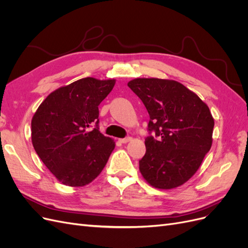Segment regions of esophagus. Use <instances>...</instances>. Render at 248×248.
Segmentation results:
<instances>
[{
  "label": "esophagus",
  "mask_w": 248,
  "mask_h": 248,
  "mask_svg": "<svg viewBox=\"0 0 248 248\" xmlns=\"http://www.w3.org/2000/svg\"><path fill=\"white\" fill-rule=\"evenodd\" d=\"M119 140H120V142H122V144H126V142L132 140V138L131 137H127L125 139H120Z\"/></svg>",
  "instance_id": "1"
}]
</instances>
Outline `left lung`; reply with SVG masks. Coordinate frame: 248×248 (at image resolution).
<instances>
[{"instance_id":"1","label":"left lung","mask_w":248,"mask_h":248,"mask_svg":"<svg viewBox=\"0 0 248 248\" xmlns=\"http://www.w3.org/2000/svg\"><path fill=\"white\" fill-rule=\"evenodd\" d=\"M128 87L150 116L140 174L155 188L184 184L196 174L212 146L214 119L208 106L176 80L136 78Z\"/></svg>"}]
</instances>
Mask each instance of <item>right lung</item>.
<instances>
[{"mask_svg":"<svg viewBox=\"0 0 248 248\" xmlns=\"http://www.w3.org/2000/svg\"><path fill=\"white\" fill-rule=\"evenodd\" d=\"M115 82L78 79L51 92L34 114L33 147L62 184L85 186L106 167L115 141L99 131L98 106Z\"/></svg>","mask_w":248,"mask_h":248,"instance_id":"right-lung-1","label":"right lung"}]
</instances>
